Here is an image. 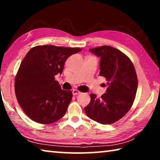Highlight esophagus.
<instances>
[{
	"label": "esophagus",
	"mask_w": 160,
	"mask_h": 160,
	"mask_svg": "<svg viewBox=\"0 0 160 160\" xmlns=\"http://www.w3.org/2000/svg\"><path fill=\"white\" fill-rule=\"evenodd\" d=\"M72 94H73V95H77V94L81 93L80 92L79 90H72Z\"/></svg>",
	"instance_id": "esophagus-1"
}]
</instances>
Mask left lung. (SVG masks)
<instances>
[{
	"label": "left lung",
	"mask_w": 160,
	"mask_h": 160,
	"mask_svg": "<svg viewBox=\"0 0 160 160\" xmlns=\"http://www.w3.org/2000/svg\"><path fill=\"white\" fill-rule=\"evenodd\" d=\"M100 58L99 75L106 78L107 89L101 98L90 94L85 107L89 118L101 124H112L125 116L134 102L138 78L133 64L123 53L109 46L90 48Z\"/></svg>",
	"instance_id": "obj_1"
}]
</instances>
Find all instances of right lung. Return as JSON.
<instances>
[{
    "label": "right lung",
    "instance_id": "right-lung-1",
    "mask_svg": "<svg viewBox=\"0 0 160 160\" xmlns=\"http://www.w3.org/2000/svg\"><path fill=\"white\" fill-rule=\"evenodd\" d=\"M81 50L43 45L27 53L16 75L15 91L19 104L32 120L49 124L65 115L72 94L62 90L55 75L62 74L67 58Z\"/></svg>",
    "mask_w": 160,
    "mask_h": 160
}]
</instances>
